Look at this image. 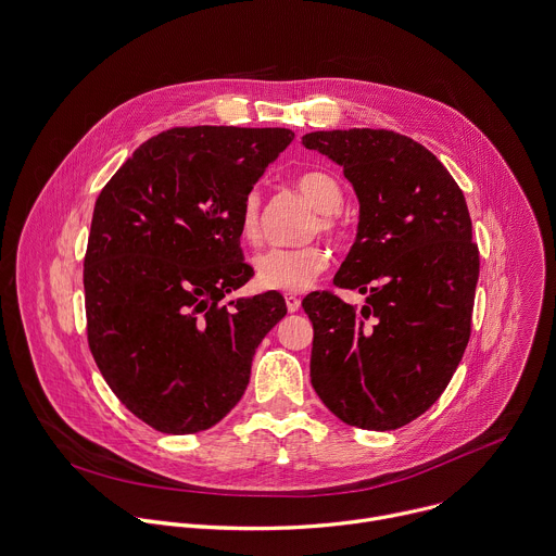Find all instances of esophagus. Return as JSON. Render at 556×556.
Listing matches in <instances>:
<instances>
[{
  "mask_svg": "<svg viewBox=\"0 0 556 556\" xmlns=\"http://www.w3.org/2000/svg\"><path fill=\"white\" fill-rule=\"evenodd\" d=\"M286 305H288V312H296L301 307V299L296 294H286Z\"/></svg>",
  "mask_w": 556,
  "mask_h": 556,
  "instance_id": "34e87169",
  "label": "esophagus"
}]
</instances>
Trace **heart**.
<instances>
[{"mask_svg": "<svg viewBox=\"0 0 556 556\" xmlns=\"http://www.w3.org/2000/svg\"><path fill=\"white\" fill-rule=\"evenodd\" d=\"M296 189L316 208L309 219L307 235L321 232L326 237H339L343 222L339 206L343 204V187L328 172H303L296 178ZM237 230L249 244H255L262 235V195L249 191L237 213ZM328 253L319 244H305L296 249H268L253 260L255 279L266 290L299 292L305 290L316 277L328 268Z\"/></svg>", "mask_w": 556, "mask_h": 556, "instance_id": "obj_1", "label": "heart"}]
</instances>
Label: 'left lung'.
<instances>
[{"instance_id": "8db88e82", "label": "left lung", "mask_w": 556, "mask_h": 556, "mask_svg": "<svg viewBox=\"0 0 556 556\" xmlns=\"http://www.w3.org/2000/svg\"><path fill=\"white\" fill-rule=\"evenodd\" d=\"M301 142L343 167L356 191V242L334 283L367 294L363 307L332 292L303 299L312 387L352 427H405L440 399L470 337L480 251L464 193L403 134L354 127Z\"/></svg>"}]
</instances>
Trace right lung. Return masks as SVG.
I'll list each match as a JSON object with an SVG mask.
<instances>
[{"label":"right lung","instance_id":"1","mask_svg":"<svg viewBox=\"0 0 556 556\" xmlns=\"http://www.w3.org/2000/svg\"><path fill=\"white\" fill-rule=\"evenodd\" d=\"M292 138L283 127L163 131L127 157L94 204L88 343L118 401L155 431L217 425L288 312L279 292L219 301L253 277L237 213Z\"/></svg>","mask_w":556,"mask_h":556}]
</instances>
